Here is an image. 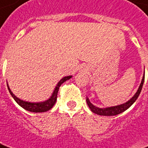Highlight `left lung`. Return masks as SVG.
Returning a JSON list of instances; mask_svg holds the SVG:
<instances>
[{
    "label": "left lung",
    "instance_id": "obj_1",
    "mask_svg": "<svg viewBox=\"0 0 148 148\" xmlns=\"http://www.w3.org/2000/svg\"><path fill=\"white\" fill-rule=\"evenodd\" d=\"M144 81H145V73H144L142 80H141V82H140V84L139 86V88H138V90H137V92L134 94V95L130 100H128L127 102H125L124 103H121V104H119V105L112 106V107L101 108L94 105L90 102V100H89V98L88 97H87V99H86L87 103H88V107L90 109V110L93 113L97 114L98 115H101V116H114V115L119 114L125 111L127 109H128L135 102L136 100L138 99V96L140 95V93L141 91V89H142L143 84H144Z\"/></svg>",
    "mask_w": 148,
    "mask_h": 148
}]
</instances>
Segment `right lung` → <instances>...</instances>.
<instances>
[{
  "label": "right lung",
  "mask_w": 148,
  "mask_h": 148,
  "mask_svg": "<svg viewBox=\"0 0 148 148\" xmlns=\"http://www.w3.org/2000/svg\"><path fill=\"white\" fill-rule=\"evenodd\" d=\"M72 77V75L71 76H67L64 77L62 79H60V81L57 84L54 90H53L52 95H51V97L49 98L46 100L45 101H40V102H29V101H23L21 99L18 98L17 97H16L13 92L11 91V90L9 88V86L8 84V88L9 92L11 95L12 97L14 99V101L17 102L18 104H19L21 108H23L25 110H28V111H31V112H34V113H40V112H46L47 110H49L50 109L53 108V106L54 105V103H56V101H57V95H58V90H59V88L60 87V85L62 84L64 82H65L67 80H69Z\"/></svg>",
  "instance_id": "1"
}]
</instances>
